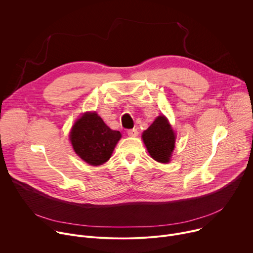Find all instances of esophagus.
<instances>
[{"label": "esophagus", "instance_id": "1", "mask_svg": "<svg viewBox=\"0 0 253 253\" xmlns=\"http://www.w3.org/2000/svg\"><path fill=\"white\" fill-rule=\"evenodd\" d=\"M127 134L130 137H136L138 135V131H137V129H130L127 131Z\"/></svg>", "mask_w": 253, "mask_h": 253}]
</instances>
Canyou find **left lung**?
I'll return each mask as SVG.
<instances>
[{"label":"left lung","instance_id":"8db88e82","mask_svg":"<svg viewBox=\"0 0 253 253\" xmlns=\"http://www.w3.org/2000/svg\"><path fill=\"white\" fill-rule=\"evenodd\" d=\"M150 156L160 163H168L175 147V133L164 115L158 116L142 134Z\"/></svg>","mask_w":253,"mask_h":253}]
</instances>
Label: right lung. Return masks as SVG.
<instances>
[{"mask_svg": "<svg viewBox=\"0 0 253 253\" xmlns=\"http://www.w3.org/2000/svg\"><path fill=\"white\" fill-rule=\"evenodd\" d=\"M121 136L119 131L108 127L96 112H86L72 127L70 141L81 159L98 166L110 159Z\"/></svg>", "mask_w": 253, "mask_h": 253, "instance_id": "obj_1", "label": "right lung"}]
</instances>
